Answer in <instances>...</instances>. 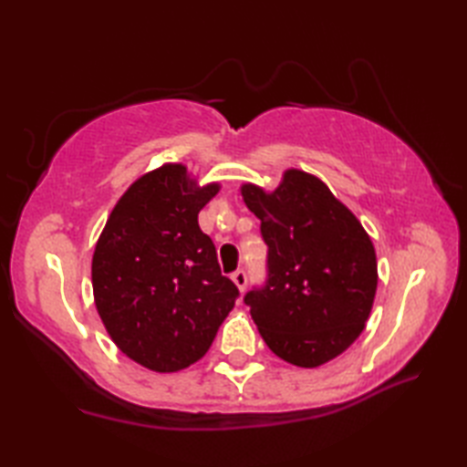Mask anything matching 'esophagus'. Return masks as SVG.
I'll list each match as a JSON object with an SVG mask.
<instances>
[{
	"label": "esophagus",
	"instance_id": "1",
	"mask_svg": "<svg viewBox=\"0 0 467 467\" xmlns=\"http://www.w3.org/2000/svg\"><path fill=\"white\" fill-rule=\"evenodd\" d=\"M231 279L234 281V285H236V286H239V291H244V289H246V283H249V279H246V273H244L243 269L234 271Z\"/></svg>",
	"mask_w": 467,
	"mask_h": 467
}]
</instances>
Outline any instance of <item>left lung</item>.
Wrapping results in <instances>:
<instances>
[{"label":"left lung","mask_w":467,"mask_h":467,"mask_svg":"<svg viewBox=\"0 0 467 467\" xmlns=\"http://www.w3.org/2000/svg\"><path fill=\"white\" fill-rule=\"evenodd\" d=\"M261 221L266 281L244 295L269 349L296 367L335 359L365 329L377 291L369 234L319 178L286 171L275 192L243 186Z\"/></svg>","instance_id":"obj_1"}]
</instances>
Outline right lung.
<instances>
[{
  "label": "right lung",
  "instance_id": "1",
  "mask_svg": "<svg viewBox=\"0 0 467 467\" xmlns=\"http://www.w3.org/2000/svg\"><path fill=\"white\" fill-rule=\"evenodd\" d=\"M216 192L164 164L128 188L96 244V309L118 349L152 371L201 359L239 296L198 226Z\"/></svg>",
  "mask_w": 467,
  "mask_h": 467
}]
</instances>
